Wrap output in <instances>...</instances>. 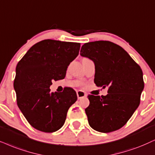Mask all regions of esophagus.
Returning <instances> with one entry per match:
<instances>
[{
	"mask_svg": "<svg viewBox=\"0 0 155 155\" xmlns=\"http://www.w3.org/2000/svg\"><path fill=\"white\" fill-rule=\"evenodd\" d=\"M76 94H77L78 99H81L82 98L87 97V94H86L85 92H84L83 91H76Z\"/></svg>",
	"mask_w": 155,
	"mask_h": 155,
	"instance_id": "1",
	"label": "esophagus"
}]
</instances>
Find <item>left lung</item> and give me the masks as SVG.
<instances>
[{"instance_id": "left-lung-1", "label": "left lung", "mask_w": 155, "mask_h": 155, "mask_svg": "<svg viewBox=\"0 0 155 155\" xmlns=\"http://www.w3.org/2000/svg\"><path fill=\"white\" fill-rule=\"evenodd\" d=\"M80 52L95 64L96 85L109 88L106 96H88L85 111L90 127L103 133L119 130L140 105L144 87L142 68L124 48L107 41L84 44Z\"/></svg>"}]
</instances>
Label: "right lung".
I'll return each instance as SVG.
<instances>
[{
	"instance_id": "right-lung-1",
	"label": "right lung",
	"mask_w": 155,
	"mask_h": 155,
	"mask_svg": "<svg viewBox=\"0 0 155 155\" xmlns=\"http://www.w3.org/2000/svg\"><path fill=\"white\" fill-rule=\"evenodd\" d=\"M80 46L79 43L46 39L34 44L18 63L13 83L17 104L36 130L54 132L61 128L68 109L77 100L71 88L53 93L49 87L53 80L65 78Z\"/></svg>"
}]
</instances>
